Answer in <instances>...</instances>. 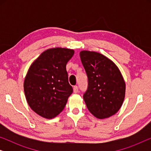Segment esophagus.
I'll return each instance as SVG.
<instances>
[{
	"instance_id": "1",
	"label": "esophagus",
	"mask_w": 151,
	"mask_h": 151,
	"mask_svg": "<svg viewBox=\"0 0 151 151\" xmlns=\"http://www.w3.org/2000/svg\"><path fill=\"white\" fill-rule=\"evenodd\" d=\"M73 92L75 93H77L78 92V86H73Z\"/></svg>"
}]
</instances>
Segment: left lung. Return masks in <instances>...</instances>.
I'll return each mask as SVG.
<instances>
[{
  "label": "left lung",
  "instance_id": "1",
  "mask_svg": "<svg viewBox=\"0 0 151 151\" xmlns=\"http://www.w3.org/2000/svg\"><path fill=\"white\" fill-rule=\"evenodd\" d=\"M80 56L88 77L83 98L88 111L98 119L108 118L121 108L126 84L119 68L105 55L81 51Z\"/></svg>",
  "mask_w": 151,
  "mask_h": 151
}]
</instances>
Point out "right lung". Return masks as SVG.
I'll return each mask as SVG.
<instances>
[{"label": "right lung", "instance_id": "1", "mask_svg": "<svg viewBox=\"0 0 151 151\" xmlns=\"http://www.w3.org/2000/svg\"><path fill=\"white\" fill-rule=\"evenodd\" d=\"M73 54V49H49L31 65L24 80V91L29 106L40 116L52 119L66 106L73 93L66 65Z\"/></svg>", "mask_w": 151, "mask_h": 151}]
</instances>
